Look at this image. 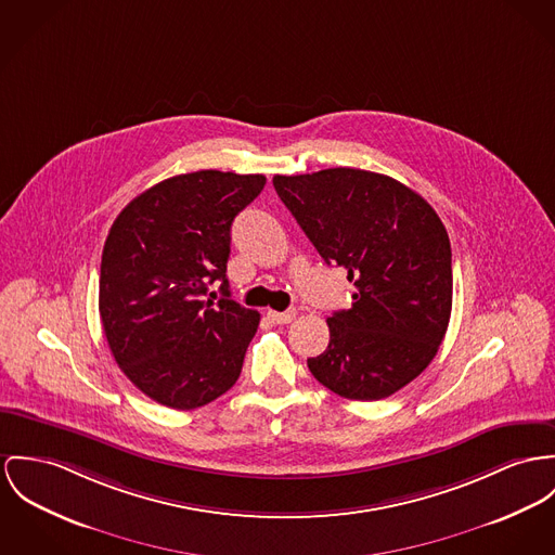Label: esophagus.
I'll list each match as a JSON object with an SVG mask.
<instances>
[{"instance_id": "obj_1", "label": "esophagus", "mask_w": 555, "mask_h": 555, "mask_svg": "<svg viewBox=\"0 0 555 555\" xmlns=\"http://www.w3.org/2000/svg\"><path fill=\"white\" fill-rule=\"evenodd\" d=\"M268 319L276 325H287L296 319V310H285V312H276V310H270L268 312Z\"/></svg>"}]
</instances>
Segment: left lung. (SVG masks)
Segmentation results:
<instances>
[{
  "mask_svg": "<svg viewBox=\"0 0 555 555\" xmlns=\"http://www.w3.org/2000/svg\"><path fill=\"white\" fill-rule=\"evenodd\" d=\"M279 198L319 256L348 272L352 306L327 319L330 344L308 359L336 395L378 401L427 370L452 312V249L427 201L361 169L274 175Z\"/></svg>",
  "mask_w": 555,
  "mask_h": 555,
  "instance_id": "left-lung-1",
  "label": "left lung"
}]
</instances>
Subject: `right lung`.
<instances>
[{
  "mask_svg": "<svg viewBox=\"0 0 555 555\" xmlns=\"http://www.w3.org/2000/svg\"><path fill=\"white\" fill-rule=\"evenodd\" d=\"M263 185V175H177L130 201L107 234L103 332L128 380L160 405H207L241 376L259 312L230 299L225 266L232 221Z\"/></svg>",
  "mask_w": 555,
  "mask_h": 555,
  "instance_id": "add662e5",
  "label": "right lung"
}]
</instances>
